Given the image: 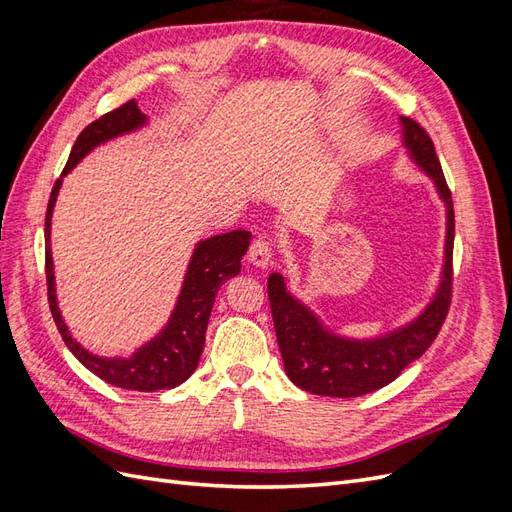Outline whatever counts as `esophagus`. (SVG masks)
<instances>
[{
  "label": "esophagus",
  "instance_id": "1",
  "mask_svg": "<svg viewBox=\"0 0 512 512\" xmlns=\"http://www.w3.org/2000/svg\"><path fill=\"white\" fill-rule=\"evenodd\" d=\"M273 256V247L267 239H254L250 245V252H247V260H250V265L258 267V269H265Z\"/></svg>",
  "mask_w": 512,
  "mask_h": 512
}]
</instances>
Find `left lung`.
<instances>
[{"label":"left lung","instance_id":"1","mask_svg":"<svg viewBox=\"0 0 512 512\" xmlns=\"http://www.w3.org/2000/svg\"><path fill=\"white\" fill-rule=\"evenodd\" d=\"M401 143L408 158L433 181L446 209V237L442 271L431 301L412 320L382 335L356 339L339 335L312 307L288 290L282 273H271L267 290L277 346L286 376L299 389L324 397H361L391 384L412 361L421 359L440 333L451 305L455 211L451 190L429 134L408 117H399Z\"/></svg>","mask_w":512,"mask_h":512}]
</instances>
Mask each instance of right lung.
<instances>
[{"label":"right lung","mask_w":512,"mask_h":512,"mask_svg":"<svg viewBox=\"0 0 512 512\" xmlns=\"http://www.w3.org/2000/svg\"><path fill=\"white\" fill-rule=\"evenodd\" d=\"M147 121L149 117L141 113V108H138L134 100H130L115 108V111L102 115L98 121L89 123V126L79 134V138H76L64 173H61V177L53 185L44 222L46 286H49V305L61 339H64L70 352L91 371V374H96L108 384L119 386V389L143 393L175 389V386H179L194 374V369L200 361V354H203L205 348V333L215 294H218L220 286L228 277L239 275L241 258L245 256L252 239L247 230H230L222 232V235H213L209 239L198 241L190 256L188 269H185L179 297L175 301L173 312H170L168 322L160 329L158 335H153L149 342H145L141 348H136L130 356H100L89 352L76 342L64 316L59 312L55 294V269L51 254V218L55 200L61 183H64V177L87 156V153L108 141H113L117 136L132 134L145 128Z\"/></svg>","instance_id":"1"}]
</instances>
